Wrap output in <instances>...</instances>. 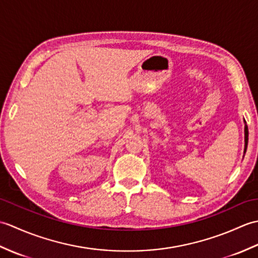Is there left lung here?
<instances>
[{"mask_svg":"<svg viewBox=\"0 0 258 258\" xmlns=\"http://www.w3.org/2000/svg\"><path fill=\"white\" fill-rule=\"evenodd\" d=\"M245 152H246V149H247V143H248V127L247 125H245Z\"/></svg>","mask_w":258,"mask_h":258,"instance_id":"8db88e82","label":"left lung"}]
</instances>
